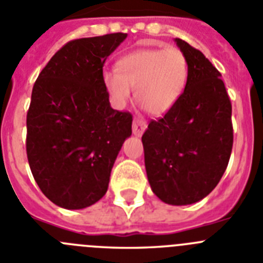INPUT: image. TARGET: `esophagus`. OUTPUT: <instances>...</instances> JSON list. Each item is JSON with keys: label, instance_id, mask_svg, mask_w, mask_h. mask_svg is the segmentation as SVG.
<instances>
[{"label": "esophagus", "instance_id": "obj_1", "mask_svg": "<svg viewBox=\"0 0 263 263\" xmlns=\"http://www.w3.org/2000/svg\"><path fill=\"white\" fill-rule=\"evenodd\" d=\"M145 128H147V123L143 119H135L134 120L132 131H134V135L135 136H142L143 132L145 131Z\"/></svg>", "mask_w": 263, "mask_h": 263}]
</instances>
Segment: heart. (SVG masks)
<instances>
[{"instance_id": "1", "label": "heart", "mask_w": 263, "mask_h": 263, "mask_svg": "<svg viewBox=\"0 0 263 263\" xmlns=\"http://www.w3.org/2000/svg\"><path fill=\"white\" fill-rule=\"evenodd\" d=\"M189 63L178 48H145L121 57L118 72H104L103 84L115 105L123 107L135 88L136 100L154 116L176 104L186 88Z\"/></svg>"}]
</instances>
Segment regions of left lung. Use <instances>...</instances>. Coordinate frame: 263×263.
Segmentation results:
<instances>
[{
    "label": "left lung",
    "instance_id": "left-lung-1",
    "mask_svg": "<svg viewBox=\"0 0 263 263\" xmlns=\"http://www.w3.org/2000/svg\"><path fill=\"white\" fill-rule=\"evenodd\" d=\"M189 63L186 88L176 104L152 120L142 136L149 186L173 206L199 202L226 171L233 148L231 103L220 73L200 50L180 39Z\"/></svg>",
    "mask_w": 263,
    "mask_h": 263
}]
</instances>
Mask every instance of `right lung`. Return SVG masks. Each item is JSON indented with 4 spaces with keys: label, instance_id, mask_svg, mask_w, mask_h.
Masks as SVG:
<instances>
[{
    "label": "right lung",
    "instance_id": "obj_1",
    "mask_svg": "<svg viewBox=\"0 0 263 263\" xmlns=\"http://www.w3.org/2000/svg\"><path fill=\"white\" fill-rule=\"evenodd\" d=\"M125 37L72 40L33 85L28 162L44 195L67 210L92 206L105 195L115 160L132 134V115L111 107L103 84L105 60Z\"/></svg>",
    "mask_w": 263,
    "mask_h": 263
}]
</instances>
